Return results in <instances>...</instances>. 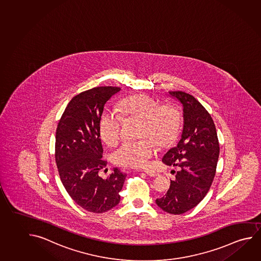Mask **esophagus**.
Segmentation results:
<instances>
[{"label": "esophagus", "instance_id": "34e87169", "mask_svg": "<svg viewBox=\"0 0 261 261\" xmlns=\"http://www.w3.org/2000/svg\"><path fill=\"white\" fill-rule=\"evenodd\" d=\"M143 172L147 173L148 175H150V176L155 177L159 175V173H158V172H156L155 171H152V170H150V169H145Z\"/></svg>", "mask_w": 261, "mask_h": 261}]
</instances>
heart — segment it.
<instances>
[{
    "instance_id": "obj_1",
    "label": "heart",
    "mask_w": 261,
    "mask_h": 261,
    "mask_svg": "<svg viewBox=\"0 0 261 261\" xmlns=\"http://www.w3.org/2000/svg\"><path fill=\"white\" fill-rule=\"evenodd\" d=\"M118 111L122 117L142 119L139 141H124L112 152L116 164L126 167H144L157 149V142L166 145L176 137L181 127L180 111L173 106H162L153 97L134 95L119 102ZM122 118L115 111H105L98 124L102 141L113 145L121 136Z\"/></svg>"
}]
</instances>
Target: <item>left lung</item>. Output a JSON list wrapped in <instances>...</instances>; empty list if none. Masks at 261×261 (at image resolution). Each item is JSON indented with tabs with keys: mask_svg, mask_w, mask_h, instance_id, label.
Instances as JSON below:
<instances>
[{
	"mask_svg": "<svg viewBox=\"0 0 261 261\" xmlns=\"http://www.w3.org/2000/svg\"><path fill=\"white\" fill-rule=\"evenodd\" d=\"M182 108L181 139L164 154L166 165L178 167L166 195L156 199L165 212L181 215L195 207L206 195L216 175L219 156L217 129L212 118L192 95L170 91Z\"/></svg>",
	"mask_w": 261,
	"mask_h": 261,
	"instance_id": "obj_1",
	"label": "left lung"
}]
</instances>
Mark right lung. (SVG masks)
Returning <instances> with one entry per match:
<instances>
[{"label":"right lung","mask_w":261,"mask_h":261,"mask_svg":"<svg viewBox=\"0 0 261 261\" xmlns=\"http://www.w3.org/2000/svg\"><path fill=\"white\" fill-rule=\"evenodd\" d=\"M120 91L117 87H97L71 99L56 133V162L63 186L71 198L89 212H107L120 201L126 173L113 168L107 179L98 124L107 101Z\"/></svg>","instance_id":"1"}]
</instances>
